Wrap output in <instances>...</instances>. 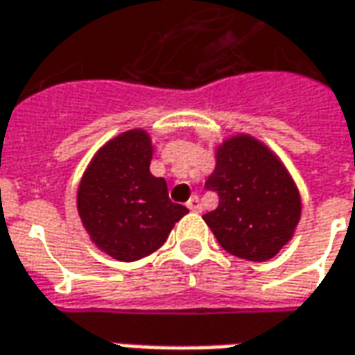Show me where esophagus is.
Instances as JSON below:
<instances>
[{"label": "esophagus", "mask_w": 355, "mask_h": 355, "mask_svg": "<svg viewBox=\"0 0 355 355\" xmlns=\"http://www.w3.org/2000/svg\"><path fill=\"white\" fill-rule=\"evenodd\" d=\"M187 208H189L191 212H200V210H202V206H200V200H198L197 195H193V197L187 200Z\"/></svg>", "instance_id": "esophagus-1"}]
</instances>
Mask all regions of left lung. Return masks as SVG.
I'll use <instances>...</instances> for the list:
<instances>
[{"label":"left lung","mask_w":355,"mask_h":355,"mask_svg":"<svg viewBox=\"0 0 355 355\" xmlns=\"http://www.w3.org/2000/svg\"><path fill=\"white\" fill-rule=\"evenodd\" d=\"M218 208L202 216L218 243L248 262L271 260L294 237L302 200L293 175L273 150L248 133L216 147V166L205 183Z\"/></svg>","instance_id":"left-lung-1"}]
</instances>
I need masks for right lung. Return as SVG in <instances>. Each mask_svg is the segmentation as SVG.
I'll return each instance as SVG.
<instances>
[{
    "mask_svg": "<svg viewBox=\"0 0 355 355\" xmlns=\"http://www.w3.org/2000/svg\"><path fill=\"white\" fill-rule=\"evenodd\" d=\"M153 141L147 130L118 133L97 150L78 185L84 230L101 252L135 262L160 246L189 212L168 197L164 178L150 173Z\"/></svg>",
    "mask_w": 355,
    "mask_h": 355,
    "instance_id": "1",
    "label": "right lung"
}]
</instances>
